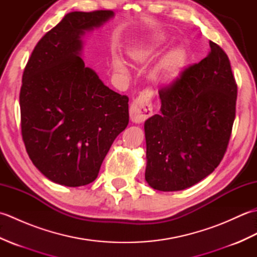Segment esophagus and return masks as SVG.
Returning <instances> with one entry per match:
<instances>
[{
  "mask_svg": "<svg viewBox=\"0 0 257 257\" xmlns=\"http://www.w3.org/2000/svg\"><path fill=\"white\" fill-rule=\"evenodd\" d=\"M152 99H154L152 89L147 88L140 92L139 96L130 105L129 113L133 122L140 123L152 116V113H154Z\"/></svg>",
  "mask_w": 257,
  "mask_h": 257,
  "instance_id": "34e87169",
  "label": "esophagus"
}]
</instances>
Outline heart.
I'll return each mask as SVG.
<instances>
[{"label": "heart", "instance_id": "obj_1", "mask_svg": "<svg viewBox=\"0 0 257 257\" xmlns=\"http://www.w3.org/2000/svg\"><path fill=\"white\" fill-rule=\"evenodd\" d=\"M163 44H165V38L162 36H152L148 40L141 41L138 44L130 47L128 55L133 61L143 63L159 51ZM187 58L188 53L183 46L172 48L162 59L160 66L158 68V75L165 76V77H172V76L178 75L185 65ZM112 65L114 69L119 72H127V65L119 56L113 57Z\"/></svg>", "mask_w": 257, "mask_h": 257}]
</instances>
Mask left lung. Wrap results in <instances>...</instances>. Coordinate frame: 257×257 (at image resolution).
Instances as JSON below:
<instances>
[{"mask_svg": "<svg viewBox=\"0 0 257 257\" xmlns=\"http://www.w3.org/2000/svg\"><path fill=\"white\" fill-rule=\"evenodd\" d=\"M210 52L159 90V114L145 122V178L159 191H180L215 170L235 119L237 85L230 59L210 41Z\"/></svg>", "mask_w": 257, "mask_h": 257, "instance_id": "8db88e82", "label": "left lung"}]
</instances>
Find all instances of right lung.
<instances>
[{
	"mask_svg": "<svg viewBox=\"0 0 257 257\" xmlns=\"http://www.w3.org/2000/svg\"><path fill=\"white\" fill-rule=\"evenodd\" d=\"M112 11L70 12L37 43L20 92L25 148L51 181L81 187L97 178L109 149L129 122L124 95L111 90L80 57L81 36Z\"/></svg>",
	"mask_w": 257,
	"mask_h": 257,
	"instance_id": "obj_1",
	"label": "right lung"
}]
</instances>
